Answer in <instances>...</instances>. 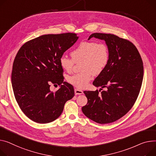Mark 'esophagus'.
<instances>
[{
    "instance_id": "34e87169",
    "label": "esophagus",
    "mask_w": 156,
    "mask_h": 156,
    "mask_svg": "<svg viewBox=\"0 0 156 156\" xmlns=\"http://www.w3.org/2000/svg\"><path fill=\"white\" fill-rule=\"evenodd\" d=\"M75 95H81L83 93V91L78 88H75Z\"/></svg>"
}]
</instances>
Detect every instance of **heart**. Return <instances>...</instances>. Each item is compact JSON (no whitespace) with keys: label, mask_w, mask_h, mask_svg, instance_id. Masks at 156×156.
<instances>
[{"label":"heart","mask_w":156,"mask_h":156,"mask_svg":"<svg viewBox=\"0 0 156 156\" xmlns=\"http://www.w3.org/2000/svg\"><path fill=\"white\" fill-rule=\"evenodd\" d=\"M72 59L62 56L59 59L61 67L65 71L70 72L75 63H81L79 73L68 78V81L78 88H84L92 77L98 75L107 66L110 53L108 46L104 43H97L95 41H83L71 52Z\"/></svg>","instance_id":"heart-1"}]
</instances>
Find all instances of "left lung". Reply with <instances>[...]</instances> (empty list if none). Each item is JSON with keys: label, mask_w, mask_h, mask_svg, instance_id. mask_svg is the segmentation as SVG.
Returning <instances> with one entry per match:
<instances>
[{"label": "left lung", "mask_w": 156, "mask_h": 156, "mask_svg": "<svg viewBox=\"0 0 156 156\" xmlns=\"http://www.w3.org/2000/svg\"><path fill=\"white\" fill-rule=\"evenodd\" d=\"M91 37L105 41L110 58L106 68L93 82L101 88L84 91L88 102L81 110L93 121L109 123L125 115L134 105L143 80V63L137 48L127 39L97 33L91 34L88 40ZM103 87L106 90L100 93Z\"/></svg>", "instance_id": "8db88e82"}]
</instances>
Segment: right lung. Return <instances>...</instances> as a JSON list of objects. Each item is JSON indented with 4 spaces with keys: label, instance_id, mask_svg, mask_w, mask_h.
Masks as SVG:
<instances>
[{
    "label": "right lung",
    "instance_id": "right-lung-1",
    "mask_svg": "<svg viewBox=\"0 0 156 156\" xmlns=\"http://www.w3.org/2000/svg\"><path fill=\"white\" fill-rule=\"evenodd\" d=\"M78 39L76 34H46L30 40L14 59L11 81L18 105L33 121L46 123L63 112L65 103L75 95L74 88L64 81L59 59ZM51 84L60 85L56 92Z\"/></svg>",
    "mask_w": 156,
    "mask_h": 156
}]
</instances>
